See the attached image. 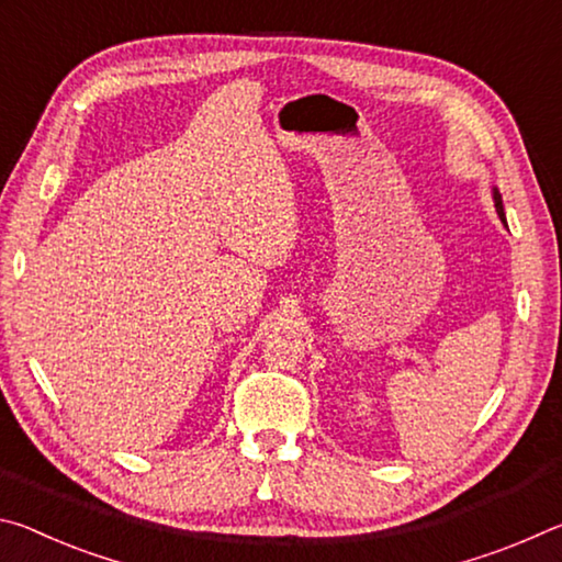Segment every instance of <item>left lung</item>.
Returning a JSON list of instances; mask_svg holds the SVG:
<instances>
[{"instance_id":"8db88e82","label":"left lung","mask_w":562,"mask_h":562,"mask_svg":"<svg viewBox=\"0 0 562 562\" xmlns=\"http://www.w3.org/2000/svg\"><path fill=\"white\" fill-rule=\"evenodd\" d=\"M493 201H496V211H498V217L503 223H506V213H503V201H501V193L496 188H493Z\"/></svg>"}]
</instances>
